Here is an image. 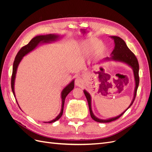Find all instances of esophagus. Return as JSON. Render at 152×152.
<instances>
[{"instance_id": "1", "label": "esophagus", "mask_w": 152, "mask_h": 152, "mask_svg": "<svg viewBox=\"0 0 152 152\" xmlns=\"http://www.w3.org/2000/svg\"><path fill=\"white\" fill-rule=\"evenodd\" d=\"M83 84V80L80 78H77L75 80V84L77 86H81Z\"/></svg>"}]
</instances>
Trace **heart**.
<instances>
[{"label": "heart", "mask_w": 152, "mask_h": 152, "mask_svg": "<svg viewBox=\"0 0 152 152\" xmlns=\"http://www.w3.org/2000/svg\"><path fill=\"white\" fill-rule=\"evenodd\" d=\"M78 49L82 56H87L92 61H96L102 58L106 50L104 44L95 37H90L80 41L78 45Z\"/></svg>", "instance_id": "heart-1"}]
</instances>
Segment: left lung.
<instances>
[{
  "instance_id": "1",
  "label": "left lung",
  "mask_w": 152,
  "mask_h": 152,
  "mask_svg": "<svg viewBox=\"0 0 152 152\" xmlns=\"http://www.w3.org/2000/svg\"><path fill=\"white\" fill-rule=\"evenodd\" d=\"M110 37L112 39L114 40V49L113 51L111 53V56L110 58L107 57L105 58L104 59H103V61H115L119 63H122L124 64H126L129 67H131L133 71V74H134V81H135V87H134V96H133V98L132 102L129 106L128 108L125 110V111L123 112L122 113H121L119 115L114 117L112 118H110L108 119H101L96 117L94 114L93 113V110H92V106H91V96L90 94L87 92L86 90H84V93L87 98V102H88L89 104V112L90 115L92 118L93 119L94 121L98 122H102V123H107V122H110L113 121H115L118 119L119 117H121L122 115L126 112L127 109L129 108V107L132 104L133 102H134L135 97L136 96V92L137 87L139 86V82H140V78H139V64L138 61H137V59L135 55L134 54L131 50L129 49L127 45H126L125 41L123 39H122L121 37L117 36H110Z\"/></svg>"
}]
</instances>
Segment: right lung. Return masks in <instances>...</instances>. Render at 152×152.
I'll return each instance as SVG.
<instances>
[{
  "label": "right lung",
  "instance_id": "1",
  "mask_svg": "<svg viewBox=\"0 0 152 152\" xmlns=\"http://www.w3.org/2000/svg\"><path fill=\"white\" fill-rule=\"evenodd\" d=\"M62 37V36L59 35L58 34H48V35H37L34 38L32 39L30 42L25 45L24 47H23L20 50V51L18 53L16 56L15 58V61H14L13 63V68H12V78H11V88H12V91L13 93L14 96L16 98V95H15V79H16V73H17V70H18V67L19 66L20 62L21 61L23 58L25 56H26V54H28L30 52H31L32 50H34L35 49L37 48L39 45H42L43 44H49V43H51L52 42H54V41H56L59 39H60ZM74 82L75 80L73 79L72 80L70 83H69L65 88H64L61 93V112L58 114V115L53 120L49 121V122H44L45 123H52L55 121H58L59 118H60V117L62 116L63 112V107H64V104H65V100L66 97V96L70 93V92L74 88ZM16 102L18 104L17 99ZM20 107V106H19Z\"/></svg>",
  "mask_w": 152,
  "mask_h": 152
}]
</instances>
